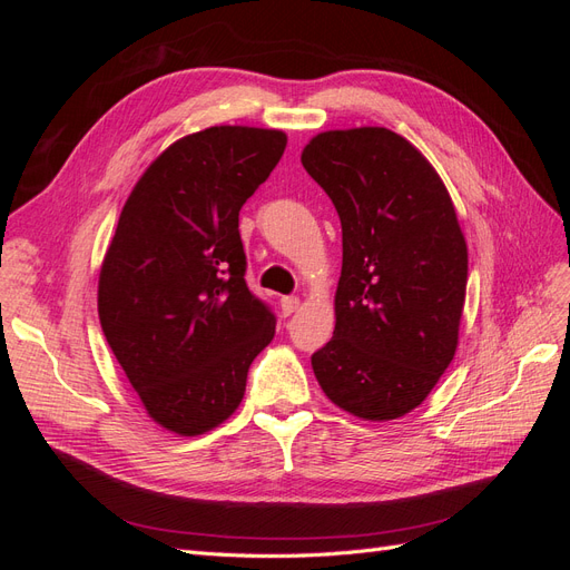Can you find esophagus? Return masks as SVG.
I'll return each instance as SVG.
<instances>
[{"mask_svg": "<svg viewBox=\"0 0 570 570\" xmlns=\"http://www.w3.org/2000/svg\"><path fill=\"white\" fill-rule=\"evenodd\" d=\"M281 308H283L285 316H292L299 308V297H283Z\"/></svg>", "mask_w": 570, "mask_h": 570, "instance_id": "34e87169", "label": "esophagus"}]
</instances>
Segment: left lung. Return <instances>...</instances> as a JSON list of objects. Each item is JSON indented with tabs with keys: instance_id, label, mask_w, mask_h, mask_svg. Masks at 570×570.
<instances>
[{
	"instance_id": "1",
	"label": "left lung",
	"mask_w": 570,
	"mask_h": 570,
	"mask_svg": "<svg viewBox=\"0 0 570 570\" xmlns=\"http://www.w3.org/2000/svg\"><path fill=\"white\" fill-rule=\"evenodd\" d=\"M302 166L342 223L333 340L312 356L327 400L364 421L416 409L452 364L469 249L450 193L387 128L325 130Z\"/></svg>"
}]
</instances>
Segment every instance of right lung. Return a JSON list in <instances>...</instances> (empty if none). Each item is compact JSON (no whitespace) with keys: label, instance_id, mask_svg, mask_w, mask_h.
<instances>
[{"label":"right lung","instance_id":"1","mask_svg":"<svg viewBox=\"0 0 570 570\" xmlns=\"http://www.w3.org/2000/svg\"><path fill=\"white\" fill-rule=\"evenodd\" d=\"M287 135L214 126L149 164L99 271L97 312L149 419L183 438L228 421L275 316L247 283L239 209L281 161Z\"/></svg>","mask_w":570,"mask_h":570}]
</instances>
